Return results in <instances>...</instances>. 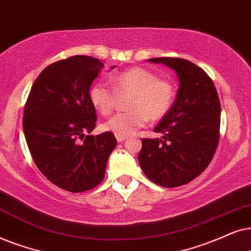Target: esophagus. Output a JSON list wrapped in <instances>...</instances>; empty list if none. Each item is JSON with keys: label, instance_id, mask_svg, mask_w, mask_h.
Here are the masks:
<instances>
[{"label": "esophagus", "instance_id": "esophagus-1", "mask_svg": "<svg viewBox=\"0 0 251 251\" xmlns=\"http://www.w3.org/2000/svg\"><path fill=\"white\" fill-rule=\"evenodd\" d=\"M116 139H117V141H118V142H123V141H125L126 139H127V136H123V135H116Z\"/></svg>", "mask_w": 251, "mask_h": 251}]
</instances>
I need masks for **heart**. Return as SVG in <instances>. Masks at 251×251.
I'll list each match as a JSON object with an SVG mask.
<instances>
[{
	"instance_id": "heart-1",
	"label": "heart",
	"mask_w": 251,
	"mask_h": 251,
	"mask_svg": "<svg viewBox=\"0 0 251 251\" xmlns=\"http://www.w3.org/2000/svg\"><path fill=\"white\" fill-rule=\"evenodd\" d=\"M113 85L118 92H132L129 102L132 110L112 116L102 125L106 132L128 136L148 124L149 119L163 118L175 101V88L168 80L142 68H133L113 76ZM89 101L96 111L109 115L115 106L116 93L105 81H96L89 88Z\"/></svg>"
}]
</instances>
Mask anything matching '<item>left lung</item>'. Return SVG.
Returning a JSON list of instances; mask_svg holds the SVG:
<instances>
[{"label": "left lung", "instance_id": "8db88e82", "mask_svg": "<svg viewBox=\"0 0 251 251\" xmlns=\"http://www.w3.org/2000/svg\"><path fill=\"white\" fill-rule=\"evenodd\" d=\"M176 73L175 102L153 132L160 139H142L138 159L147 178L157 185L178 187L199 176L211 162L219 141L220 102L210 76L182 58L157 57Z\"/></svg>", "mask_w": 251, "mask_h": 251}]
</instances>
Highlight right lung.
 <instances>
[{"label":"right lung","mask_w":251,"mask_h":251,"mask_svg":"<svg viewBox=\"0 0 251 251\" xmlns=\"http://www.w3.org/2000/svg\"><path fill=\"white\" fill-rule=\"evenodd\" d=\"M103 68L98 58L82 55L52 63L33 83L24 109L23 128L35 165L49 181L68 192L98 186L117 146L110 132L89 135L96 111L88 93Z\"/></svg>","instance_id":"obj_1"}]
</instances>
